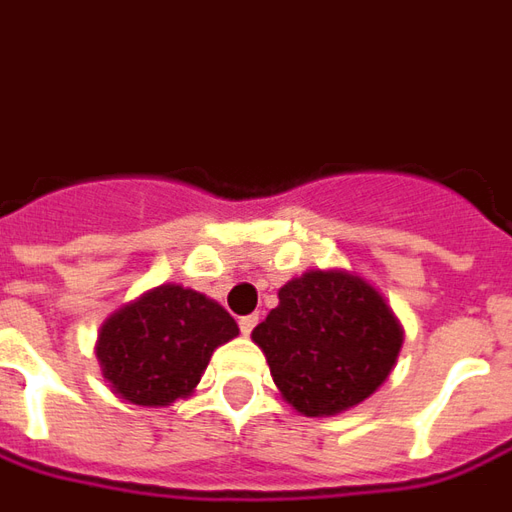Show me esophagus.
<instances>
[{
    "mask_svg": "<svg viewBox=\"0 0 512 512\" xmlns=\"http://www.w3.org/2000/svg\"><path fill=\"white\" fill-rule=\"evenodd\" d=\"M256 323H259V315H248L239 320V329H242V334H250V331L256 329Z\"/></svg>",
    "mask_w": 512,
    "mask_h": 512,
    "instance_id": "1",
    "label": "esophagus"
}]
</instances>
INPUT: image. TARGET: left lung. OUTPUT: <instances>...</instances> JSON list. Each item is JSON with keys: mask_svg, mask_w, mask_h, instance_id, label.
<instances>
[{"mask_svg": "<svg viewBox=\"0 0 512 512\" xmlns=\"http://www.w3.org/2000/svg\"><path fill=\"white\" fill-rule=\"evenodd\" d=\"M250 340L292 410L329 418L373 396L396 368L404 326L370 281L351 270H306Z\"/></svg>", "mask_w": 512, "mask_h": 512, "instance_id": "obj_1", "label": "left lung"}]
</instances>
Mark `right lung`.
Returning a JSON list of instances; mask_svg holds the SVG:
<instances>
[{"mask_svg":"<svg viewBox=\"0 0 512 512\" xmlns=\"http://www.w3.org/2000/svg\"><path fill=\"white\" fill-rule=\"evenodd\" d=\"M236 334V320L214 298L183 284H158L108 315L94 351L114 396L169 407L195 393L211 354Z\"/></svg>","mask_w":512,"mask_h":512,"instance_id":"1","label":"right lung"}]
</instances>
